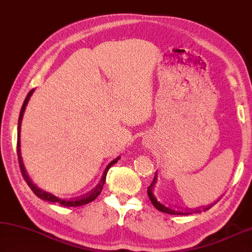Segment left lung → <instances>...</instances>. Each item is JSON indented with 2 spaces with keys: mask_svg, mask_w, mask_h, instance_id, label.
<instances>
[{
  "mask_svg": "<svg viewBox=\"0 0 252 252\" xmlns=\"http://www.w3.org/2000/svg\"><path fill=\"white\" fill-rule=\"evenodd\" d=\"M156 180H157V175L155 174V176H154V179L152 184L149 185L148 188H147V193H148V197L149 199H151L152 204L154 205V207L157 210L161 211V213H165V214H169V215H190V214H198V213H201V211H206L210 209L211 207H213L215 204H217V202H215V204L213 205H209V206H206L204 207V208L200 209V208H197L195 210H190V209H183V208H179V207H171V206H166L164 204H161V202L158 201L156 199L155 195L153 193V189H154V186H155L156 184ZM218 201V200H217Z\"/></svg>",
  "mask_w": 252,
  "mask_h": 252,
  "instance_id": "left-lung-1",
  "label": "left lung"
}]
</instances>
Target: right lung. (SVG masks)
Masks as SVG:
<instances>
[{
    "instance_id": "1",
    "label": "right lung",
    "mask_w": 252,
    "mask_h": 252,
    "mask_svg": "<svg viewBox=\"0 0 252 252\" xmlns=\"http://www.w3.org/2000/svg\"><path fill=\"white\" fill-rule=\"evenodd\" d=\"M33 92H34V90L30 91L28 96H26V98H25L24 103H23V106H22V108H21V113H20V117H19V126H17V145H16V148H17V158H19V165H20V169H21L22 176H23V178H24V180L26 182V184L29 185L30 188L32 189V191L35 193V195H36L38 198H41V199H43V200H46V201H50V202H59L61 206H64V207H78V206H83V205L90 204V202H92L93 200H94L95 198L100 193L101 189H103V186H104V184H105L106 175H107L108 169L114 164H116V162L119 159V157H117L116 159H114L112 162H109V165L106 167V169H105L104 174H103V177H101V179H100V183L97 185V186L94 189H93V190H91L90 192H87L86 195H84L82 197L72 198V199H61V198L56 197L54 195H52V193H50V192H46V191L42 190V189L37 188L32 182H31L30 177L28 176V174H26V170L24 168L23 161H22L21 149H20V130H21L22 117H23L25 107H26V105H28L30 97H31V95L33 94Z\"/></svg>"
}]
</instances>
